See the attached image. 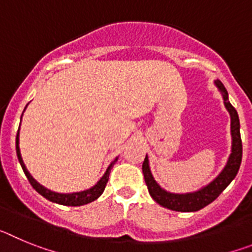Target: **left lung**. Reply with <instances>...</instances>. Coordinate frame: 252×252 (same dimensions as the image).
<instances>
[{"mask_svg": "<svg viewBox=\"0 0 252 252\" xmlns=\"http://www.w3.org/2000/svg\"><path fill=\"white\" fill-rule=\"evenodd\" d=\"M215 84L222 94L223 104L226 107L227 112L230 113L231 119V140H232L231 141V154L221 173L212 182H209L207 186L202 187L195 192L170 193L164 188H161L158 184L157 180L154 179L148 154H146L145 160L142 162V173H144L145 183L148 186L150 195L157 203L165 207V208L171 209V211L195 212V211L204 208L209 203H212L216 198L223 192L224 189L228 187V184L235 179L236 174L239 173L242 160V141L241 135H240L239 115H237V111L235 110V107L230 103L228 93H227V90L224 88L222 82L217 79V81H215Z\"/></svg>", "mask_w": 252, "mask_h": 252, "instance_id": "8db88e82", "label": "left lung"}]
</instances>
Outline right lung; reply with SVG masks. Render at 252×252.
<instances>
[{"label": "right lung", "instance_id": "1", "mask_svg": "<svg viewBox=\"0 0 252 252\" xmlns=\"http://www.w3.org/2000/svg\"><path fill=\"white\" fill-rule=\"evenodd\" d=\"M26 107H28V104H26ZM26 107H25V110H26ZM25 110H24V112H25ZM24 112H22V115H24ZM22 115H21V119H22ZM20 125H21V122H20ZM16 154H17V158H19L20 165H21L22 170H24L25 175L28 177L29 182H30V184L32 186V188H34L39 194H41L44 198H46L48 201L54 202V203L62 204V206H73V207L84 206V204L91 203V202L95 201V199H97L102 193H103L107 182H108V175H110L111 173V169H112L113 164H115V162L117 161V159H119V158H116V159L111 162L110 165H108V168L106 169V171H104V174L102 175L101 179H99L94 186L91 187V188L86 189V190H81V192L57 193L50 190V189L45 188L44 186H41L36 179H34V177L30 174V171H29L28 168H26L25 162H24V160H22L21 151H20V128L19 131H17V135H16Z\"/></svg>", "mask_w": 252, "mask_h": 252}]
</instances>
